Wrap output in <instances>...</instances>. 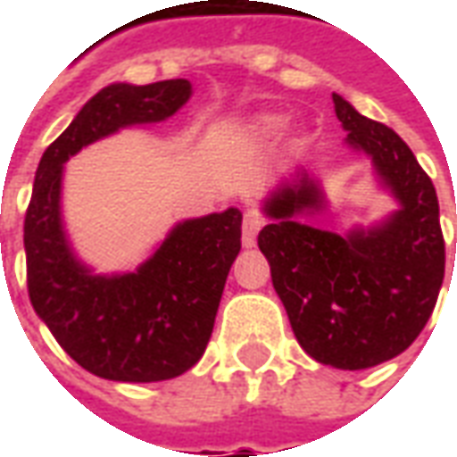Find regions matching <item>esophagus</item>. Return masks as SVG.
<instances>
[{"label": "esophagus", "instance_id": "obj_1", "mask_svg": "<svg viewBox=\"0 0 457 457\" xmlns=\"http://www.w3.org/2000/svg\"><path fill=\"white\" fill-rule=\"evenodd\" d=\"M262 229V215L254 212V210H247L245 212V222H242V245L245 247H254L257 245V235Z\"/></svg>", "mask_w": 457, "mask_h": 457}]
</instances>
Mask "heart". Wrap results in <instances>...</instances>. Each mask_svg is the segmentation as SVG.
<instances>
[{"label":"heart","mask_w":457,"mask_h":457,"mask_svg":"<svg viewBox=\"0 0 457 457\" xmlns=\"http://www.w3.org/2000/svg\"><path fill=\"white\" fill-rule=\"evenodd\" d=\"M284 114H257V117H252V120L242 127V131L247 134L249 139L254 141H269L277 137L278 131L284 129Z\"/></svg>","instance_id":"1"}]
</instances>
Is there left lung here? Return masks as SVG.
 I'll list each match as a JSON object with an SVG mask.
<instances>
[{
    "instance_id": "obj_1",
    "label": "left lung",
    "mask_w": 457,
    "mask_h": 457,
    "mask_svg": "<svg viewBox=\"0 0 457 457\" xmlns=\"http://www.w3.org/2000/svg\"><path fill=\"white\" fill-rule=\"evenodd\" d=\"M345 146L372 163L396 210L372 225L333 232L313 225L330 208L323 179L298 166L262 200L259 249L298 345L336 370H367L402 354L428 323L443 274L438 198L411 149L386 124L333 93Z\"/></svg>"
}]
</instances>
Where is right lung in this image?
Wrapping results in <instances>:
<instances>
[{
  "label": "right lung",
  "mask_w": 457,
  "mask_h": 457,
  "mask_svg": "<svg viewBox=\"0 0 457 457\" xmlns=\"http://www.w3.org/2000/svg\"><path fill=\"white\" fill-rule=\"evenodd\" d=\"M190 95L193 85L183 78L107 85L36 169L24 222L29 298L65 353L103 379L163 382L198 364L242 247V212L228 208L180 220L139 267L100 274L65 229V163L117 131L166 121Z\"/></svg>",
  "instance_id": "obj_1"
}]
</instances>
